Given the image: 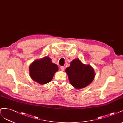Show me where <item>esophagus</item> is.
Masks as SVG:
<instances>
[{
  "label": "esophagus",
  "instance_id": "esophagus-1",
  "mask_svg": "<svg viewBox=\"0 0 123 123\" xmlns=\"http://www.w3.org/2000/svg\"><path fill=\"white\" fill-rule=\"evenodd\" d=\"M64 68H65L64 66H60V69H61V71H64Z\"/></svg>",
  "mask_w": 123,
  "mask_h": 123
}]
</instances>
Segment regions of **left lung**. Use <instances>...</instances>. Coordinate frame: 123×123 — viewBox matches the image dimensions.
Wrapping results in <instances>:
<instances>
[{"mask_svg":"<svg viewBox=\"0 0 123 123\" xmlns=\"http://www.w3.org/2000/svg\"><path fill=\"white\" fill-rule=\"evenodd\" d=\"M65 72L70 84L77 89L88 85L93 81L95 76L92 66L83 64L78 59L71 62L70 66L67 67Z\"/></svg>","mask_w":123,"mask_h":123,"instance_id":"obj_1","label":"left lung"}]
</instances>
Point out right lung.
Segmentation results:
<instances>
[{"instance_id": "add662e5", "label": "right lung", "mask_w": 123, "mask_h": 123, "mask_svg": "<svg viewBox=\"0 0 123 123\" xmlns=\"http://www.w3.org/2000/svg\"><path fill=\"white\" fill-rule=\"evenodd\" d=\"M58 70L57 65L53 63L49 57L35 61L30 67L31 78L40 84L50 82Z\"/></svg>"}]
</instances>
